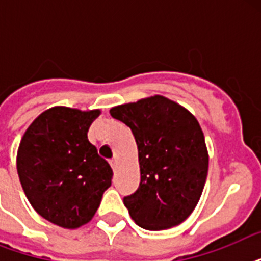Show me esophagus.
Returning <instances> with one entry per match:
<instances>
[{
	"label": "esophagus",
	"mask_w": 261,
	"mask_h": 261,
	"mask_svg": "<svg viewBox=\"0 0 261 261\" xmlns=\"http://www.w3.org/2000/svg\"><path fill=\"white\" fill-rule=\"evenodd\" d=\"M110 165H111V167H112V169H114V171H115V169H116V167H118V161H116V160H111V161H110Z\"/></svg>",
	"instance_id": "obj_1"
}]
</instances>
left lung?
<instances>
[{"mask_svg":"<svg viewBox=\"0 0 261 261\" xmlns=\"http://www.w3.org/2000/svg\"><path fill=\"white\" fill-rule=\"evenodd\" d=\"M138 146L141 182L123 203L138 226L165 230L186 221L198 204L208 171L204 135L194 115L155 94L111 108Z\"/></svg>","mask_w":261,"mask_h":261,"instance_id":"obj_1","label":"left lung"}]
</instances>
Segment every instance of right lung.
Segmentation results:
<instances>
[{
  "mask_svg": "<svg viewBox=\"0 0 261 261\" xmlns=\"http://www.w3.org/2000/svg\"><path fill=\"white\" fill-rule=\"evenodd\" d=\"M100 110L53 107L31 123L17 150V173L31 206L43 218L77 229L93 218L112 169L88 141Z\"/></svg>",
  "mask_w": 261,
  "mask_h": 261,
  "instance_id": "add662e5",
  "label": "right lung"
}]
</instances>
